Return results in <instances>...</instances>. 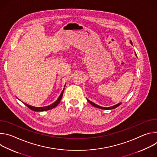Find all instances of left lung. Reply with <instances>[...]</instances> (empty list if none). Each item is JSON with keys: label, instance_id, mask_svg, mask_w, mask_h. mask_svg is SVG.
<instances>
[{"label": "left lung", "instance_id": "obj_1", "mask_svg": "<svg viewBox=\"0 0 157 157\" xmlns=\"http://www.w3.org/2000/svg\"><path fill=\"white\" fill-rule=\"evenodd\" d=\"M130 43H131V44H132V41H130ZM136 54V55L137 56V54H136V53H135ZM87 101L90 103L92 105H93L94 107H97V108H99V109H105V110H108V109H115V108H116V107H117L118 106H119L121 104H122V102H120V103H119V104H116V105H114V106H112V107H101V106H99V105H97V104H94V102H93L92 101H89V100H88L87 99Z\"/></svg>", "mask_w": 157, "mask_h": 157}]
</instances>
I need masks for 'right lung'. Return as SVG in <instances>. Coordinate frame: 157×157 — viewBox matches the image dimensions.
Masks as SVG:
<instances>
[{
  "mask_svg": "<svg viewBox=\"0 0 157 157\" xmlns=\"http://www.w3.org/2000/svg\"><path fill=\"white\" fill-rule=\"evenodd\" d=\"M64 89H63V91H62V93H61V94H60V96H59V97L58 98V99L54 102V103H53L52 104H51V105H48V106H45V107H34V106H32V105H28V104H25V103H24V104L26 105V106H27L29 109H30L31 110H33V111H36V112H40V111H45V110H50V109H53V108H55V107H56L58 105V104L59 103V102H60V101H61V98H62V96H63V92H64Z\"/></svg>",
  "mask_w": 157,
  "mask_h": 157,
  "instance_id": "add662e5",
  "label": "right lung"
}]
</instances>
